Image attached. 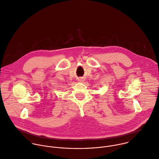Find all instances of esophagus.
I'll return each mask as SVG.
<instances>
[{
  "label": "esophagus",
  "instance_id": "esophagus-1",
  "mask_svg": "<svg viewBox=\"0 0 159 159\" xmlns=\"http://www.w3.org/2000/svg\"><path fill=\"white\" fill-rule=\"evenodd\" d=\"M78 81H79V82H82L84 81V79H83L82 78H79V79H78Z\"/></svg>",
  "mask_w": 159,
  "mask_h": 159
}]
</instances>
